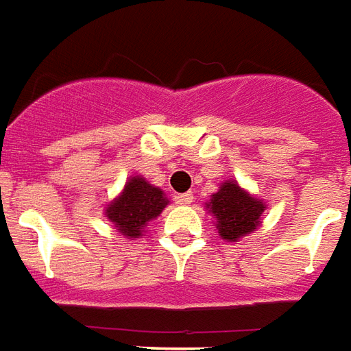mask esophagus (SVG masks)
Segmentation results:
<instances>
[{
    "label": "esophagus",
    "mask_w": 351,
    "mask_h": 351,
    "mask_svg": "<svg viewBox=\"0 0 351 351\" xmlns=\"http://www.w3.org/2000/svg\"><path fill=\"white\" fill-rule=\"evenodd\" d=\"M176 202H178V204H191V202H193V193L188 191V193H180V195H176Z\"/></svg>",
    "instance_id": "esophagus-1"
}]
</instances>
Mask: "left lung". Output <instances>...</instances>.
Listing matches in <instances>:
<instances>
[{
	"label": "left lung",
	"mask_w": 351,
	"mask_h": 351,
	"mask_svg": "<svg viewBox=\"0 0 351 351\" xmlns=\"http://www.w3.org/2000/svg\"><path fill=\"white\" fill-rule=\"evenodd\" d=\"M206 208L215 217V228L223 240L238 241L261 225L266 204L240 188L238 182L227 180L210 197Z\"/></svg>",
	"instance_id": "8db88e82"
}]
</instances>
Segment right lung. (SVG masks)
Segmentation results:
<instances>
[{"label": "right lung", "mask_w": 351, "mask_h": 351, "mask_svg": "<svg viewBox=\"0 0 351 351\" xmlns=\"http://www.w3.org/2000/svg\"><path fill=\"white\" fill-rule=\"evenodd\" d=\"M169 204L162 189L149 184L141 176H132L121 195L106 206V217L126 238H139L147 223L156 219Z\"/></svg>", "instance_id": "add662e5"}]
</instances>
